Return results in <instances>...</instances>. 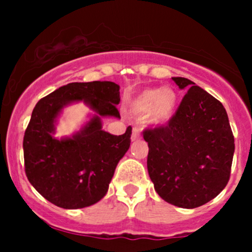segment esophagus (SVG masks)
<instances>
[{"label": "esophagus", "mask_w": 252, "mask_h": 252, "mask_svg": "<svg viewBox=\"0 0 252 252\" xmlns=\"http://www.w3.org/2000/svg\"><path fill=\"white\" fill-rule=\"evenodd\" d=\"M140 137H141L140 129H138V128H134V129H132L131 141H137V140H140Z\"/></svg>", "instance_id": "esophagus-1"}]
</instances>
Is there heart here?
Returning <instances> with one entry per match:
<instances>
[{"label": "heart", "instance_id": "1", "mask_svg": "<svg viewBox=\"0 0 252 252\" xmlns=\"http://www.w3.org/2000/svg\"><path fill=\"white\" fill-rule=\"evenodd\" d=\"M178 106V94L172 88H149L143 90L130 103V109L146 115L152 126H162L174 116Z\"/></svg>", "mask_w": 252, "mask_h": 252}]
</instances>
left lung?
I'll return each instance as SVG.
<instances>
[{"mask_svg":"<svg viewBox=\"0 0 252 252\" xmlns=\"http://www.w3.org/2000/svg\"><path fill=\"white\" fill-rule=\"evenodd\" d=\"M189 89L166 126L146 129L147 167L158 194L182 209L216 198L230 179L235 138L222 104L192 80L173 77Z\"/></svg>","mask_w":252,"mask_h":252,"instance_id":"left-lung-1","label":"left lung"}]
</instances>
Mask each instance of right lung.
I'll use <instances>...</instances> for the list:
<instances>
[{"instance_id": "add662e5", "label": "right lung", "mask_w": 252, "mask_h": 252, "mask_svg": "<svg viewBox=\"0 0 252 252\" xmlns=\"http://www.w3.org/2000/svg\"><path fill=\"white\" fill-rule=\"evenodd\" d=\"M84 101L96 115L71 138L58 140L56 118L65 106ZM120 85L70 83L41 98L25 131V172L43 198L63 209L96 204L106 194L117 163L130 147L131 126L116 136L102 129V117L121 118Z\"/></svg>"}]
</instances>
